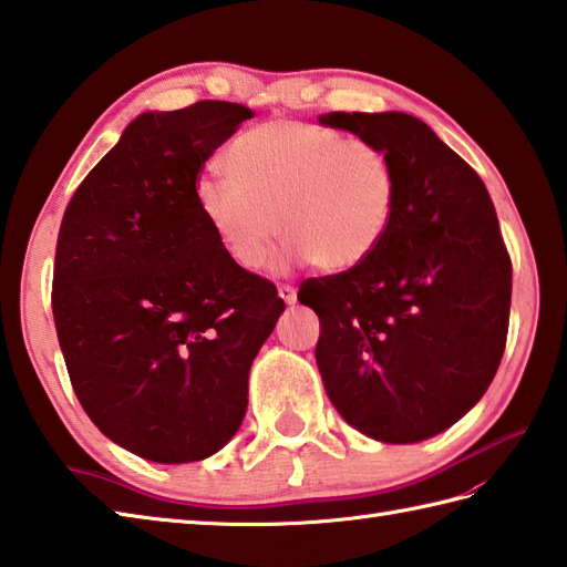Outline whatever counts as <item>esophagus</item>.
<instances>
[{"label": "esophagus", "mask_w": 567, "mask_h": 567, "mask_svg": "<svg viewBox=\"0 0 567 567\" xmlns=\"http://www.w3.org/2000/svg\"><path fill=\"white\" fill-rule=\"evenodd\" d=\"M279 296H281L284 303L293 306L296 300H298V291H296V286H291V284H281V286H279Z\"/></svg>", "instance_id": "34e87169"}]
</instances>
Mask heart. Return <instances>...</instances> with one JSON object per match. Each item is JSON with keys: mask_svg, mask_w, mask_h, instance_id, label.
<instances>
[{"mask_svg": "<svg viewBox=\"0 0 567 567\" xmlns=\"http://www.w3.org/2000/svg\"><path fill=\"white\" fill-rule=\"evenodd\" d=\"M223 167L230 182L200 179L196 204L225 255L247 271L267 264L279 233L288 257L330 274L357 269L393 225V162L330 125H255L228 145Z\"/></svg>", "mask_w": 567, "mask_h": 567, "instance_id": "1", "label": "heart"}]
</instances>
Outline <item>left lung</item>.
<instances>
[{
    "label": "left lung",
    "instance_id": "8db88e82",
    "mask_svg": "<svg viewBox=\"0 0 567 567\" xmlns=\"http://www.w3.org/2000/svg\"><path fill=\"white\" fill-rule=\"evenodd\" d=\"M385 150L398 204L357 269L300 284L320 318L316 359L332 405L361 434L412 444L458 422L505 354L512 259L477 172L400 111L320 118Z\"/></svg>",
    "mask_w": 567,
    "mask_h": 567
}]
</instances>
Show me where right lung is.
Here are the masks:
<instances>
[{
  "instance_id": "right-lung-1",
  "label": "right lung",
  "mask_w": 567,
  "mask_h": 567,
  "mask_svg": "<svg viewBox=\"0 0 567 567\" xmlns=\"http://www.w3.org/2000/svg\"><path fill=\"white\" fill-rule=\"evenodd\" d=\"M255 111L143 113L86 174L60 223L53 318L74 395L111 442L155 463L216 454L284 312L225 255L196 204L206 159Z\"/></svg>"
}]
</instances>
